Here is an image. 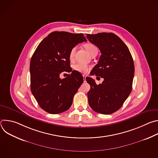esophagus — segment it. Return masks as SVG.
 I'll use <instances>...</instances> for the list:
<instances>
[{
    "label": "esophagus",
    "instance_id": "obj_1",
    "mask_svg": "<svg viewBox=\"0 0 158 158\" xmlns=\"http://www.w3.org/2000/svg\"><path fill=\"white\" fill-rule=\"evenodd\" d=\"M85 77H86V76H83V78H84V82H85Z\"/></svg>",
    "mask_w": 158,
    "mask_h": 158
}]
</instances>
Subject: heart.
<instances>
[{"mask_svg":"<svg viewBox=\"0 0 158 158\" xmlns=\"http://www.w3.org/2000/svg\"><path fill=\"white\" fill-rule=\"evenodd\" d=\"M84 48L85 49L87 50V51L91 54L94 51L98 49L97 47L95 46L94 44H92V43H86L84 44ZM76 52V48H73V49H71L70 53H69V58L71 59H73L74 54ZM73 68L75 71L82 73V74H86L89 70V67L88 65H87L86 64H82V63H77L76 64L74 65Z\"/></svg>","mask_w":158,"mask_h":158,"instance_id":"heart-1","label":"heart"}]
</instances>
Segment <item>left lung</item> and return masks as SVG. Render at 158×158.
<instances>
[{"label":"left lung","instance_id":"8db88e82","mask_svg":"<svg viewBox=\"0 0 158 158\" xmlns=\"http://www.w3.org/2000/svg\"><path fill=\"white\" fill-rule=\"evenodd\" d=\"M87 38L99 49L101 55L91 75L104 79L102 84L87 77L91 89L89 104L95 112L110 114L117 111L129 96L134 74L131 52L124 42L113 33L87 34Z\"/></svg>","mask_w":158,"mask_h":158}]
</instances>
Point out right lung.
Listing matches in <instances>:
<instances>
[{
	"label": "right lung",
	"mask_w": 158,
	"mask_h": 158,
	"mask_svg": "<svg viewBox=\"0 0 158 158\" xmlns=\"http://www.w3.org/2000/svg\"><path fill=\"white\" fill-rule=\"evenodd\" d=\"M87 40L82 34L53 32L44 38L30 62L31 89L39 106L56 114L69 109L73 98L83 83L82 74L73 71L69 53L76 45ZM71 72L61 80L62 72Z\"/></svg>",
	"instance_id": "right-lung-1"
}]
</instances>
